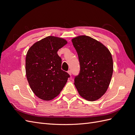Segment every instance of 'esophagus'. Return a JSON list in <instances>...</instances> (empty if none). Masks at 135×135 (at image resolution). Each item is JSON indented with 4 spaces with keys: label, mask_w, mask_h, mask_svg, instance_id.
<instances>
[{
    "label": "esophagus",
    "mask_w": 135,
    "mask_h": 135,
    "mask_svg": "<svg viewBox=\"0 0 135 135\" xmlns=\"http://www.w3.org/2000/svg\"><path fill=\"white\" fill-rule=\"evenodd\" d=\"M68 74L70 75V76L71 75V70H69L68 71Z\"/></svg>",
    "instance_id": "esophagus-1"
}]
</instances>
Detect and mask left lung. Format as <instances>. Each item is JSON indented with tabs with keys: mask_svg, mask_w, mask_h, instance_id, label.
I'll return each instance as SVG.
<instances>
[{
	"mask_svg": "<svg viewBox=\"0 0 135 135\" xmlns=\"http://www.w3.org/2000/svg\"><path fill=\"white\" fill-rule=\"evenodd\" d=\"M71 41L80 63V73L74 79L77 91L88 101L99 99L107 92L112 77L111 53L103 44L90 36L80 35Z\"/></svg>",
	"mask_w": 135,
	"mask_h": 135,
	"instance_id": "obj_1",
	"label": "left lung"
}]
</instances>
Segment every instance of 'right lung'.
<instances>
[{
  "mask_svg": "<svg viewBox=\"0 0 135 135\" xmlns=\"http://www.w3.org/2000/svg\"><path fill=\"white\" fill-rule=\"evenodd\" d=\"M67 43L63 38L49 36L35 43L27 52V79L32 92L40 99L50 101L57 96L70 77L61 70L62 60L57 54Z\"/></svg>",
  "mask_w": 135,
  "mask_h": 135,
  "instance_id": "right-lung-1",
  "label": "right lung"
}]
</instances>
